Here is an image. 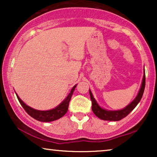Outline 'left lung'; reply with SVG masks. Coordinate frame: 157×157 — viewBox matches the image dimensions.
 Wrapping results in <instances>:
<instances>
[{
  "label": "left lung",
  "mask_w": 157,
  "mask_h": 157,
  "mask_svg": "<svg viewBox=\"0 0 157 157\" xmlns=\"http://www.w3.org/2000/svg\"><path fill=\"white\" fill-rule=\"evenodd\" d=\"M145 74L144 75L142 83H141V89L139 90L138 95L136 96V97L133 101L129 105H128L126 108H124L121 110L119 111H106L104 110L98 106L97 103H96L95 98L93 97L91 91L89 90V94L90 97H91V103H92V111L94 113L96 117L99 118V119L102 120H106V121H119L122 119H124V117H126V116H128L131 111L134 109L135 107L136 106V105L139 104V102L140 101L141 98H142L144 91L145 89Z\"/></svg>",
  "instance_id": "left-lung-1"
}]
</instances>
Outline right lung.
<instances>
[{
  "label": "right lung",
  "instance_id": "add662e5",
  "mask_svg": "<svg viewBox=\"0 0 157 157\" xmlns=\"http://www.w3.org/2000/svg\"><path fill=\"white\" fill-rule=\"evenodd\" d=\"M76 86V85L73 87L70 94H68L67 97L66 98V99L64 100L59 106H58L56 108L48 111H38L32 109L30 106L25 105L24 104V102L22 101V100L18 97V96L17 95V94L16 96L19 102H20V104H21V106H23V108L24 109V110L25 111H26L28 114L31 116V117H33V119L38 120V121H39L49 122L59 119L66 114V113L68 111V105H69L71 98V96L73 95V93H74Z\"/></svg>",
  "mask_w": 157,
  "mask_h": 157
}]
</instances>
